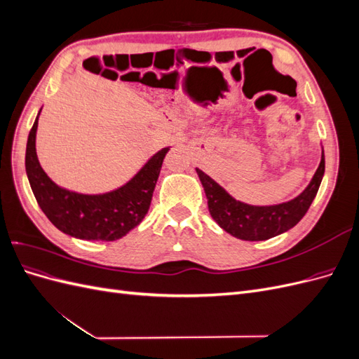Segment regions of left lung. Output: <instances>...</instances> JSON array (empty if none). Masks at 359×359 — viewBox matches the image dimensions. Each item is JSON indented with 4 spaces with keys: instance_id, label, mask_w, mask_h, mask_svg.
<instances>
[{
    "instance_id": "8db88e82",
    "label": "left lung",
    "mask_w": 359,
    "mask_h": 359,
    "mask_svg": "<svg viewBox=\"0 0 359 359\" xmlns=\"http://www.w3.org/2000/svg\"><path fill=\"white\" fill-rule=\"evenodd\" d=\"M199 180L203 186L208 210L215 223L227 233L244 241H265L269 238L283 233L295 226L309 211L313 199L316 198L319 186L325 173V154L319 168L309 186L299 196L289 202L268 206L248 205L236 201L220 184L196 168Z\"/></svg>"
}]
</instances>
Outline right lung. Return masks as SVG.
<instances>
[{"instance_id": "1", "label": "right lung", "mask_w": 359, "mask_h": 359, "mask_svg": "<svg viewBox=\"0 0 359 359\" xmlns=\"http://www.w3.org/2000/svg\"><path fill=\"white\" fill-rule=\"evenodd\" d=\"M39 115L28 135L25 169L41 211L57 229L79 240L115 241L127 235L147 215L170 148L160 149L123 187L103 194L76 193L58 187L40 166L36 153Z\"/></svg>"}]
</instances>
